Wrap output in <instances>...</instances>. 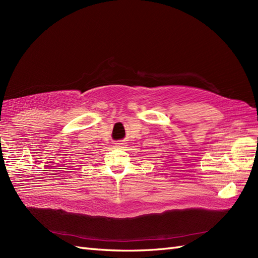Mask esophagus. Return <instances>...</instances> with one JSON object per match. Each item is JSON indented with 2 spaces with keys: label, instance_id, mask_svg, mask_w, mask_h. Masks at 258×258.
<instances>
[{
  "label": "esophagus",
  "instance_id": "obj_1",
  "mask_svg": "<svg viewBox=\"0 0 258 258\" xmlns=\"http://www.w3.org/2000/svg\"><path fill=\"white\" fill-rule=\"evenodd\" d=\"M114 144H115V147H118V148H120V147H123V146H124V144H125V143H123L122 141H118V142H115Z\"/></svg>",
  "mask_w": 258,
  "mask_h": 258
}]
</instances>
